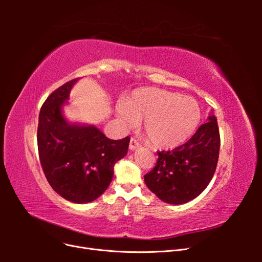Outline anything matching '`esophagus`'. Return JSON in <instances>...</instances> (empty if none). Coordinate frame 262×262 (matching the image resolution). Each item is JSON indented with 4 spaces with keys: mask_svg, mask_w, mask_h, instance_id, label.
Masks as SVG:
<instances>
[{
    "mask_svg": "<svg viewBox=\"0 0 262 262\" xmlns=\"http://www.w3.org/2000/svg\"><path fill=\"white\" fill-rule=\"evenodd\" d=\"M139 146H140L139 142L136 139H131L130 144H129V149L130 150H134V149H137Z\"/></svg>",
    "mask_w": 262,
    "mask_h": 262,
    "instance_id": "1",
    "label": "esophagus"
}]
</instances>
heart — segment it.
<instances>
[{
	"mask_svg": "<svg viewBox=\"0 0 262 262\" xmlns=\"http://www.w3.org/2000/svg\"><path fill=\"white\" fill-rule=\"evenodd\" d=\"M117 116L125 128L143 121L146 139L160 148H175L194 133L200 122V107L189 96L157 87L134 92L117 108Z\"/></svg>",
	"mask_w": 262,
	"mask_h": 262,
	"instance_id": "heart-1",
	"label": "heart"
}]
</instances>
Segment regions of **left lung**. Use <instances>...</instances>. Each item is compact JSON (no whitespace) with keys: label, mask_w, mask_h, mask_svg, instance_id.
<instances>
[{"label":"left lung","mask_w":262,"mask_h":262,"mask_svg":"<svg viewBox=\"0 0 262 262\" xmlns=\"http://www.w3.org/2000/svg\"><path fill=\"white\" fill-rule=\"evenodd\" d=\"M220 132L211 113L187 143L172 150L158 152L155 167L144 176L147 188L163 202L184 204L208 187L216 169Z\"/></svg>","instance_id":"8db88e82"}]
</instances>
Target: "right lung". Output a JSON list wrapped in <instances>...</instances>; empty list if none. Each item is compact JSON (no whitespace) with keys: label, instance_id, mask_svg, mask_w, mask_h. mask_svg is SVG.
Segmentation results:
<instances>
[{"label":"right lung","instance_id":"right-lung-1","mask_svg":"<svg viewBox=\"0 0 262 262\" xmlns=\"http://www.w3.org/2000/svg\"><path fill=\"white\" fill-rule=\"evenodd\" d=\"M75 78L55 90L39 114L38 152L45 176L66 200H96L110 185L115 164L128 152L130 138L110 140L93 124L73 123L63 115Z\"/></svg>","mask_w":262,"mask_h":262}]
</instances>
